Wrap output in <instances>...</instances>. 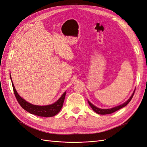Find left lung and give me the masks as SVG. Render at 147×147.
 <instances>
[{"label": "left lung", "instance_id": "obj_1", "mask_svg": "<svg viewBox=\"0 0 147 147\" xmlns=\"http://www.w3.org/2000/svg\"><path fill=\"white\" fill-rule=\"evenodd\" d=\"M135 91H136V90H135ZM134 93H135V92L133 93V94H132V96H130V98L129 99V100H128L126 102H125L124 103H123V104L121 105L116 106V107H115V108H111V109H103L98 108H97V107L94 106L93 105H92V103H91L89 101H88V103H89L90 106H91V108H92V109L94 111L95 113H98V114H111V113H114L115 111H117V110L122 108L123 107L125 106L126 105H127L128 103L130 101V100H132V97H133V96H134Z\"/></svg>", "mask_w": 147, "mask_h": 147}]
</instances>
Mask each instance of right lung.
Instances as JSON below:
<instances>
[{
  "instance_id": "add662e5",
  "label": "right lung",
  "mask_w": 147,
  "mask_h": 147,
  "mask_svg": "<svg viewBox=\"0 0 147 147\" xmlns=\"http://www.w3.org/2000/svg\"><path fill=\"white\" fill-rule=\"evenodd\" d=\"M10 78L11 80V77ZM11 83H12L15 96L20 105L25 111L31 114L41 117H53L59 113V112L60 111L61 108H62L63 103H64V99L65 97L66 92L63 93L61 97L56 102H54V104L47 106H36L30 104V103L28 102L25 100H23L22 98L20 96L15 90L13 82Z\"/></svg>"
}]
</instances>
